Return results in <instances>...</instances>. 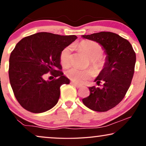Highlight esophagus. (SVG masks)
<instances>
[{
	"instance_id": "obj_1",
	"label": "esophagus",
	"mask_w": 146,
	"mask_h": 146,
	"mask_svg": "<svg viewBox=\"0 0 146 146\" xmlns=\"http://www.w3.org/2000/svg\"><path fill=\"white\" fill-rule=\"evenodd\" d=\"M71 84H72L73 86H75L76 88H80L81 87V86H80V85L78 84L75 83V82H71Z\"/></svg>"
}]
</instances>
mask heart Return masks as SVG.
I'll return each instance as SVG.
<instances>
[{
  "mask_svg": "<svg viewBox=\"0 0 146 146\" xmlns=\"http://www.w3.org/2000/svg\"><path fill=\"white\" fill-rule=\"evenodd\" d=\"M80 50L90 58V62L96 73H99L106 66V60L102 56L103 48L100 44L91 40H82L78 44ZM60 62L64 66H68L72 61L71 47L67 46L62 50L60 55ZM66 75L74 82L82 84L94 76V71L90 68H79L72 67L65 72Z\"/></svg>",
  "mask_w": 146,
  "mask_h": 146,
  "instance_id": "b5f03b06",
  "label": "heart"
}]
</instances>
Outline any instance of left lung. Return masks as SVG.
<instances>
[{"label":"left lung","mask_w":146,"mask_h":146,"mask_svg":"<svg viewBox=\"0 0 146 146\" xmlns=\"http://www.w3.org/2000/svg\"><path fill=\"white\" fill-rule=\"evenodd\" d=\"M82 37L100 44L106 55V66L94 80L98 86L102 82V87H90L89 96L82 102L92 110L106 111L118 104L128 90L134 73L135 53L128 40L110 32Z\"/></svg>","instance_id":"1"}]
</instances>
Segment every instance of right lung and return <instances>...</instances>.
Here are the masks:
<instances>
[{
	"mask_svg": "<svg viewBox=\"0 0 146 146\" xmlns=\"http://www.w3.org/2000/svg\"><path fill=\"white\" fill-rule=\"evenodd\" d=\"M76 38L75 35L38 33L17 44L10 56L9 74L14 94L22 107L31 112L42 113L56 104L60 86L70 84L61 71L60 55ZM48 71L57 78L44 80Z\"/></svg>",
	"mask_w": 146,
	"mask_h": 146,
	"instance_id": "right-lung-1",
	"label": "right lung"
}]
</instances>
